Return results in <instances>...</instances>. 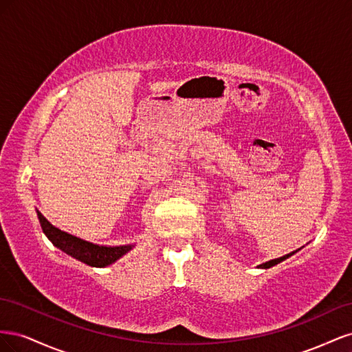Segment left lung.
Masks as SVG:
<instances>
[{
    "mask_svg": "<svg viewBox=\"0 0 352 352\" xmlns=\"http://www.w3.org/2000/svg\"><path fill=\"white\" fill-rule=\"evenodd\" d=\"M291 254H287V255H285V257H280V258H276V260H270V261H267V263H264V264H261L260 267H263V269H270V267H273V265H276V264H279L280 261H283V260H286L287 257H289Z\"/></svg>",
    "mask_w": 352,
    "mask_h": 352,
    "instance_id": "8db88e82",
    "label": "left lung"
}]
</instances>
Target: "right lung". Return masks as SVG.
I'll return each mask as SVG.
<instances>
[{
  "instance_id": "1",
  "label": "right lung",
  "mask_w": 352,
  "mask_h": 352,
  "mask_svg": "<svg viewBox=\"0 0 352 352\" xmlns=\"http://www.w3.org/2000/svg\"><path fill=\"white\" fill-rule=\"evenodd\" d=\"M36 214L42 232L45 233L52 245H56L63 252L72 255L73 258L92 265V267H105V265H110L116 260H119L127 251L132 250V245H123V247H100V245L79 239L52 226L39 211H36Z\"/></svg>"
}]
</instances>
